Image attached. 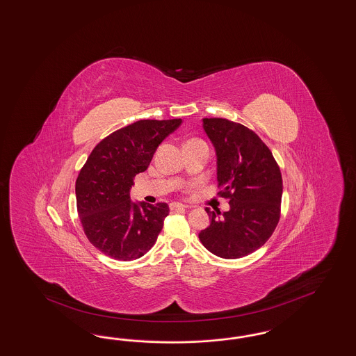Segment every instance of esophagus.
Returning <instances> with one entry per match:
<instances>
[{
	"mask_svg": "<svg viewBox=\"0 0 356 356\" xmlns=\"http://www.w3.org/2000/svg\"><path fill=\"white\" fill-rule=\"evenodd\" d=\"M186 208L183 204H179V202H171L170 204V209L171 210H184Z\"/></svg>",
	"mask_w": 356,
	"mask_h": 356,
	"instance_id": "34e87169",
	"label": "esophagus"
}]
</instances>
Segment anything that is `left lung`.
I'll return each mask as SVG.
<instances>
[{
  "label": "left lung",
  "mask_w": 356,
  "mask_h": 356,
  "mask_svg": "<svg viewBox=\"0 0 356 356\" xmlns=\"http://www.w3.org/2000/svg\"><path fill=\"white\" fill-rule=\"evenodd\" d=\"M204 130L217 151V179L230 210L210 211V225L198 238L223 259L243 258L264 245L282 213L280 167L252 130L225 118H204Z\"/></svg>",
  "instance_id": "obj_1"
}]
</instances>
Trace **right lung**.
I'll use <instances>...</instances> for the list:
<instances>
[{
	"mask_svg": "<svg viewBox=\"0 0 356 356\" xmlns=\"http://www.w3.org/2000/svg\"><path fill=\"white\" fill-rule=\"evenodd\" d=\"M140 120L104 138L76 180L77 213L89 242L106 257L135 260L155 245L170 213L165 202H131L134 177L148 168L160 143L180 124Z\"/></svg>",
	"mask_w": 356,
	"mask_h": 356,
	"instance_id": "right-lung-1",
	"label": "right lung"
}]
</instances>
